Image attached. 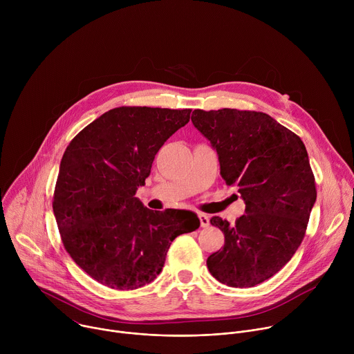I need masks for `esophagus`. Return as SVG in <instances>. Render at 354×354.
<instances>
[{"label": "esophagus", "instance_id": "34e87169", "mask_svg": "<svg viewBox=\"0 0 354 354\" xmlns=\"http://www.w3.org/2000/svg\"><path fill=\"white\" fill-rule=\"evenodd\" d=\"M198 218H200V225L201 227H209L210 225V217L205 213H200L198 214Z\"/></svg>", "mask_w": 354, "mask_h": 354}]
</instances>
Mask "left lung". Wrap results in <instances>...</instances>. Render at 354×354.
<instances>
[{
	"label": "left lung",
	"mask_w": 354,
	"mask_h": 354,
	"mask_svg": "<svg viewBox=\"0 0 354 354\" xmlns=\"http://www.w3.org/2000/svg\"><path fill=\"white\" fill-rule=\"evenodd\" d=\"M192 123L217 151L223 179L238 186L246 205L235 225L210 220L225 243L207 268L223 284L254 287L276 274L306 235L317 200L306 145L262 112L196 109Z\"/></svg>",
	"instance_id": "left-lung-1"
}]
</instances>
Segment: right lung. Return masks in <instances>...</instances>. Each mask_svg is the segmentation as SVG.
<instances>
[{
  "label": "right lung",
  "mask_w": 354,
  "mask_h": 354,
  "mask_svg": "<svg viewBox=\"0 0 354 354\" xmlns=\"http://www.w3.org/2000/svg\"><path fill=\"white\" fill-rule=\"evenodd\" d=\"M190 109L115 108L81 130L60 162L53 212L66 250L97 283L136 290L162 270L172 241L200 227L187 210L153 212L134 197Z\"/></svg>",
  "instance_id": "1"
}]
</instances>
